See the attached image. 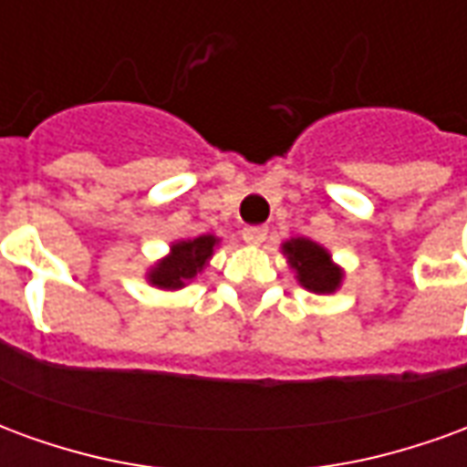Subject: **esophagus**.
I'll return each mask as SVG.
<instances>
[{
    "mask_svg": "<svg viewBox=\"0 0 467 467\" xmlns=\"http://www.w3.org/2000/svg\"><path fill=\"white\" fill-rule=\"evenodd\" d=\"M243 240L250 244H260L267 240V227L265 224H253V227H244Z\"/></svg>",
    "mask_w": 467,
    "mask_h": 467,
    "instance_id": "34e87169",
    "label": "esophagus"
}]
</instances>
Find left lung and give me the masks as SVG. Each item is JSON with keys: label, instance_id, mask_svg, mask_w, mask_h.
Wrapping results in <instances>:
<instances>
[{"label": "left lung", "instance_id": "left-lung-1", "mask_svg": "<svg viewBox=\"0 0 467 467\" xmlns=\"http://www.w3.org/2000/svg\"><path fill=\"white\" fill-rule=\"evenodd\" d=\"M285 253L297 270L303 287H307L310 293H333L340 285L343 273L330 263V254L325 253L320 244H315L313 240H305V237L290 240V243H285Z\"/></svg>", "mask_w": 467, "mask_h": 467}]
</instances>
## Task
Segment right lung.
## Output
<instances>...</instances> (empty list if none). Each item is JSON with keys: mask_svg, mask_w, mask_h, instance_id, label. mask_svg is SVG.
Instances as JSON below:
<instances>
[{"mask_svg": "<svg viewBox=\"0 0 467 467\" xmlns=\"http://www.w3.org/2000/svg\"><path fill=\"white\" fill-rule=\"evenodd\" d=\"M213 234H202L197 240H187V243L172 244V254L162 260L152 270V285L157 287H167V290H174V287H182L187 280H192L197 270H202L207 257L213 254L214 247Z\"/></svg>", "mask_w": 467, "mask_h": 467, "instance_id": "1", "label": "right lung"}]
</instances>
